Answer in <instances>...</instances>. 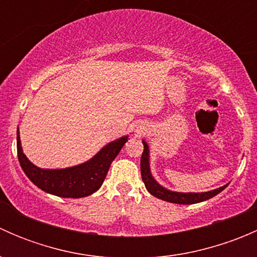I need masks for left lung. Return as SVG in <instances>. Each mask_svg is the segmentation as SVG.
<instances>
[{
    "label": "left lung",
    "instance_id": "left-lung-1",
    "mask_svg": "<svg viewBox=\"0 0 257 257\" xmlns=\"http://www.w3.org/2000/svg\"><path fill=\"white\" fill-rule=\"evenodd\" d=\"M143 145H144V150H143V154H142V160H141L142 179H143L147 190L149 191L153 196H155V198L162 199V200L168 201V203L181 204V205H190V204L201 203V201H205V200H209V199L214 198L215 195L221 193V191L227 186L226 184V185L220 186V188L214 189V190L205 191V193H180V191L169 190V189L160 185V184L155 180L154 177H153L152 170H150L149 145H148V143L144 141V139H143Z\"/></svg>",
    "mask_w": 257,
    "mask_h": 257
}]
</instances>
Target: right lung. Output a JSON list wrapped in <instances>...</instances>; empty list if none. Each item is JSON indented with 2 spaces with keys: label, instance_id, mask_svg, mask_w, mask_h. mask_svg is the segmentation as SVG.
<instances>
[{
  "label": "right lung",
  "instance_id": "add662e5",
  "mask_svg": "<svg viewBox=\"0 0 257 257\" xmlns=\"http://www.w3.org/2000/svg\"><path fill=\"white\" fill-rule=\"evenodd\" d=\"M126 141L128 136L110 142L82 164L63 169H43L30 162L25 155L17 129V155L25 174L41 190L61 198L78 199L92 195L102 186L110 164Z\"/></svg>",
  "mask_w": 257,
  "mask_h": 257
}]
</instances>
